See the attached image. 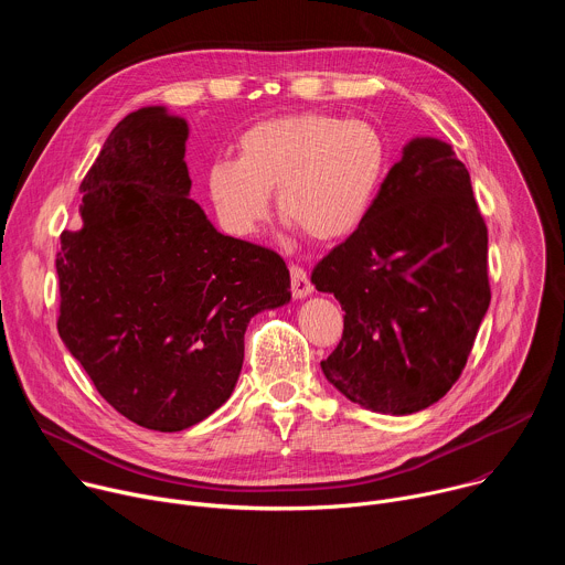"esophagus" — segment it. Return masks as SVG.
<instances>
[{"label":"esophagus","mask_w":565,"mask_h":565,"mask_svg":"<svg viewBox=\"0 0 565 565\" xmlns=\"http://www.w3.org/2000/svg\"><path fill=\"white\" fill-rule=\"evenodd\" d=\"M290 290L295 299H301L312 292V284L308 279V273L301 266H290Z\"/></svg>","instance_id":"obj_1"}]
</instances>
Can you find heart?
Segmentation results:
<instances>
[{"mask_svg":"<svg viewBox=\"0 0 565 565\" xmlns=\"http://www.w3.org/2000/svg\"><path fill=\"white\" fill-rule=\"evenodd\" d=\"M386 160V140L371 122L290 114L244 131L238 160H218L207 170V194L232 236H255L270 216V192H277V207L292 230L335 244L366 221Z\"/></svg>","mask_w":565,"mask_h":565,"instance_id":"1","label":"heart"}]
</instances>
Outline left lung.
<instances>
[{
    "instance_id": "1",
    "label": "left lung",
    "mask_w": 565,
    "mask_h": 565,
    "mask_svg": "<svg viewBox=\"0 0 565 565\" xmlns=\"http://www.w3.org/2000/svg\"><path fill=\"white\" fill-rule=\"evenodd\" d=\"M312 284L347 312L340 344L321 360L338 391L393 416L438 402L492 299L488 225L454 149L412 140L366 221L315 266Z\"/></svg>"
}]
</instances>
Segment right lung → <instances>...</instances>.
<instances>
[{
	"label": "right lung",
	"instance_id": "right-lung-1",
	"mask_svg": "<svg viewBox=\"0 0 565 565\" xmlns=\"http://www.w3.org/2000/svg\"><path fill=\"white\" fill-rule=\"evenodd\" d=\"M188 122L122 118L79 183L83 230L60 234L57 333L127 420L181 431L230 397L250 317L290 299L284 259L225 236L188 194Z\"/></svg>",
	"mask_w": 565,
	"mask_h": 565
}]
</instances>
